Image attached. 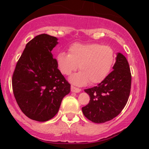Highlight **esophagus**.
Instances as JSON below:
<instances>
[{
	"label": "esophagus",
	"mask_w": 149,
	"mask_h": 149,
	"mask_svg": "<svg viewBox=\"0 0 149 149\" xmlns=\"http://www.w3.org/2000/svg\"><path fill=\"white\" fill-rule=\"evenodd\" d=\"M71 91H72V92H74V93H79L81 91V89L77 88V87H74V86H72V85H71Z\"/></svg>",
	"instance_id": "esophagus-1"
}]
</instances>
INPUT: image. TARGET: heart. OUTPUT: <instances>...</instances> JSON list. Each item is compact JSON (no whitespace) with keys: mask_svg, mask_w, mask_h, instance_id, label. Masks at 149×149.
Instances as JSON below:
<instances>
[{"mask_svg":"<svg viewBox=\"0 0 149 149\" xmlns=\"http://www.w3.org/2000/svg\"><path fill=\"white\" fill-rule=\"evenodd\" d=\"M115 52L111 47L98 43H74L68 49V54L60 52L56 63L60 72L69 75L79 66L80 72L70 77L73 84L83 86L89 82L97 84L104 80L115 62Z\"/></svg>","mask_w":149,"mask_h":149,"instance_id":"1","label":"heart"}]
</instances>
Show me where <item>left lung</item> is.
Returning <instances> with one entry per match:
<instances>
[{
  "label": "left lung",
  "mask_w": 149,
  "mask_h": 149,
  "mask_svg": "<svg viewBox=\"0 0 149 149\" xmlns=\"http://www.w3.org/2000/svg\"><path fill=\"white\" fill-rule=\"evenodd\" d=\"M113 69L97 86L85 89L90 100L82 108V111L93 123H105L114 119L122 111L129 98L132 75L127 59L121 53L117 54Z\"/></svg>",
  "instance_id": "1"
}]
</instances>
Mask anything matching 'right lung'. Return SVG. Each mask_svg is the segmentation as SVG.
I'll return each mask as SVG.
<instances>
[{
    "instance_id": "1",
    "label": "right lung",
    "mask_w": 149,
    "mask_h": 149,
    "mask_svg": "<svg viewBox=\"0 0 149 149\" xmlns=\"http://www.w3.org/2000/svg\"><path fill=\"white\" fill-rule=\"evenodd\" d=\"M55 36L42 34L26 44L12 77V87L24 115L40 122L58 113L70 85L58 68L52 51L58 45Z\"/></svg>"
}]
</instances>
